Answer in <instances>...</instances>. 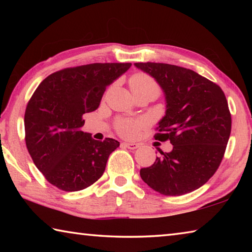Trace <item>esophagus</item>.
<instances>
[{
	"mask_svg": "<svg viewBox=\"0 0 252 252\" xmlns=\"http://www.w3.org/2000/svg\"><path fill=\"white\" fill-rule=\"evenodd\" d=\"M123 146L127 149H130V150H135V149H138L140 147V144L134 143V142H125L123 143Z\"/></svg>",
	"mask_w": 252,
	"mask_h": 252,
	"instance_id": "obj_1",
	"label": "esophagus"
}]
</instances>
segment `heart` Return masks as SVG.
Masks as SVG:
<instances>
[{"instance_id": "heart-1", "label": "heart", "mask_w": 252, "mask_h": 252, "mask_svg": "<svg viewBox=\"0 0 252 252\" xmlns=\"http://www.w3.org/2000/svg\"><path fill=\"white\" fill-rule=\"evenodd\" d=\"M130 87L132 92L140 90H155L159 92V87L151 76L144 73L134 74L130 79ZM147 126L144 119H118L116 122V130L125 138H134L143 126Z\"/></svg>"}]
</instances>
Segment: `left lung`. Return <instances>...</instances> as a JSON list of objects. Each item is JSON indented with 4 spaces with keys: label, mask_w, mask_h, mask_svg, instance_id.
Masks as SVG:
<instances>
[{
    "label": "left lung",
    "mask_w": 252,
    "mask_h": 252,
    "mask_svg": "<svg viewBox=\"0 0 252 252\" xmlns=\"http://www.w3.org/2000/svg\"><path fill=\"white\" fill-rule=\"evenodd\" d=\"M163 90L165 116L155 134L170 141L171 152H161L140 176L161 194L182 195L203 186L218 170L231 132L228 101L218 84L192 70L167 63H135Z\"/></svg>",
    "instance_id": "obj_1"
}]
</instances>
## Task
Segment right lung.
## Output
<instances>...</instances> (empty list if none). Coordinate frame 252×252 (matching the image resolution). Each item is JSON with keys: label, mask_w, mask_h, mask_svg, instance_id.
I'll return each mask as SVG.
<instances>
[{"label": "right lung", "mask_w": 252, "mask_h": 252, "mask_svg": "<svg viewBox=\"0 0 252 252\" xmlns=\"http://www.w3.org/2000/svg\"><path fill=\"white\" fill-rule=\"evenodd\" d=\"M131 63H92L50 74L29 100L25 143L34 164L51 185L72 192L102 177L117 140L92 139L81 127L83 114L99 108L106 87Z\"/></svg>", "instance_id": "obj_1"}]
</instances>
